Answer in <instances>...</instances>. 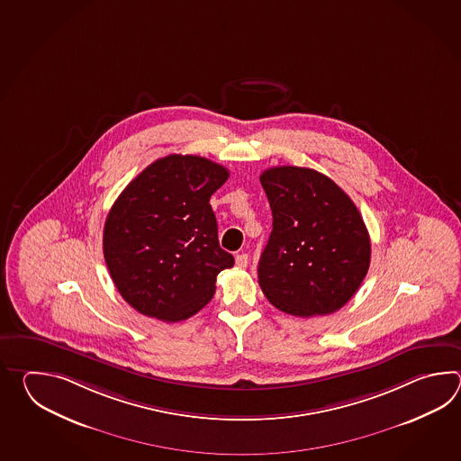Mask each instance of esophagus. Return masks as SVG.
I'll use <instances>...</instances> for the list:
<instances>
[{
  "instance_id": "34e87169",
  "label": "esophagus",
  "mask_w": 461,
  "mask_h": 461,
  "mask_svg": "<svg viewBox=\"0 0 461 461\" xmlns=\"http://www.w3.org/2000/svg\"><path fill=\"white\" fill-rule=\"evenodd\" d=\"M235 264L237 267H240V268H245L247 265H249V255L247 254H239L235 257Z\"/></svg>"
}]
</instances>
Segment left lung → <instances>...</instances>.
Returning <instances> with one entry per match:
<instances>
[{
    "label": "left lung",
    "instance_id": "1",
    "mask_svg": "<svg viewBox=\"0 0 461 461\" xmlns=\"http://www.w3.org/2000/svg\"><path fill=\"white\" fill-rule=\"evenodd\" d=\"M274 229L258 262V284L275 308L323 316L363 284L371 240L363 216L333 179L310 167L265 169Z\"/></svg>",
    "mask_w": 461,
    "mask_h": 461
}]
</instances>
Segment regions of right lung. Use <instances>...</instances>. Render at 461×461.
<instances>
[{
  "label": "right lung",
  "mask_w": 461,
  "mask_h": 461,
  "mask_svg": "<svg viewBox=\"0 0 461 461\" xmlns=\"http://www.w3.org/2000/svg\"><path fill=\"white\" fill-rule=\"evenodd\" d=\"M229 177L207 158L169 155L145 167L108 212L104 257L118 292L138 313L187 320L234 265L222 250L209 199Z\"/></svg>",
  "instance_id": "1"
}]
</instances>
